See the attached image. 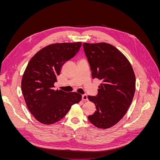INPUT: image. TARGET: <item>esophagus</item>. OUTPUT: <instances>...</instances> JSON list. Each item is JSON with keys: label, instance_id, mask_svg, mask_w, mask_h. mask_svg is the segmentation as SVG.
<instances>
[{"label": "esophagus", "instance_id": "esophagus-1", "mask_svg": "<svg viewBox=\"0 0 160 160\" xmlns=\"http://www.w3.org/2000/svg\"><path fill=\"white\" fill-rule=\"evenodd\" d=\"M82 99H83V101H88V95L84 94L82 95Z\"/></svg>", "mask_w": 160, "mask_h": 160}]
</instances>
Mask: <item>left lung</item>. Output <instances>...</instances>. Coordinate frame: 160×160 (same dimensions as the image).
I'll return each mask as SVG.
<instances>
[{
  "instance_id": "8db88e82",
  "label": "left lung",
  "mask_w": 160,
  "mask_h": 160,
  "mask_svg": "<svg viewBox=\"0 0 160 160\" xmlns=\"http://www.w3.org/2000/svg\"><path fill=\"white\" fill-rule=\"evenodd\" d=\"M91 75L102 81L97 96H88L96 111L88 116L100 129L111 128L123 118L132 102L135 76L132 66L123 53L109 43H83Z\"/></svg>"
}]
</instances>
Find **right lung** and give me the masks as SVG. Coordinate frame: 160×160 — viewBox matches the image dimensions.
<instances>
[{
	"mask_svg": "<svg viewBox=\"0 0 160 160\" xmlns=\"http://www.w3.org/2000/svg\"><path fill=\"white\" fill-rule=\"evenodd\" d=\"M81 42L55 43L38 51L28 62L21 81L27 108L40 123L59 122L82 96L77 92L55 90L62 66L79 51Z\"/></svg>",
	"mask_w": 160,
	"mask_h": 160,
	"instance_id": "right-lung-1",
	"label": "right lung"
}]
</instances>
